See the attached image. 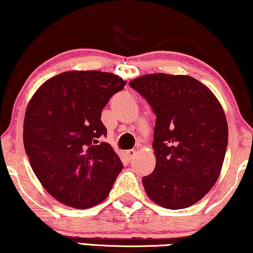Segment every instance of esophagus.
<instances>
[{"instance_id":"1","label":"esophagus","mask_w":253,"mask_h":253,"mask_svg":"<svg viewBox=\"0 0 253 253\" xmlns=\"http://www.w3.org/2000/svg\"><path fill=\"white\" fill-rule=\"evenodd\" d=\"M135 154H136V152L134 149H129L126 152V155H127V158H128V160H132L134 156H135Z\"/></svg>"}]
</instances>
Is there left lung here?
Returning a JSON list of instances; mask_svg holds the SVG:
<instances>
[{"label":"left lung","instance_id":"obj_1","mask_svg":"<svg viewBox=\"0 0 253 253\" xmlns=\"http://www.w3.org/2000/svg\"><path fill=\"white\" fill-rule=\"evenodd\" d=\"M156 116L152 174L142 177L153 202L177 210L193 206L218 180L228 123L211 89L190 76L149 73L129 82Z\"/></svg>","mask_w":253,"mask_h":253}]
</instances>
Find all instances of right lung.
I'll list each match as a JSON object with an SVG mask.
<instances>
[{"label":"right lung","mask_w":253,"mask_h":253,"mask_svg":"<svg viewBox=\"0 0 253 253\" xmlns=\"http://www.w3.org/2000/svg\"><path fill=\"white\" fill-rule=\"evenodd\" d=\"M126 82L101 71H68L43 83L29 101L23 142L44 189L64 206L87 209L103 202L123 170L107 142L101 111Z\"/></svg>","instance_id":"right-lung-1"}]
</instances>
